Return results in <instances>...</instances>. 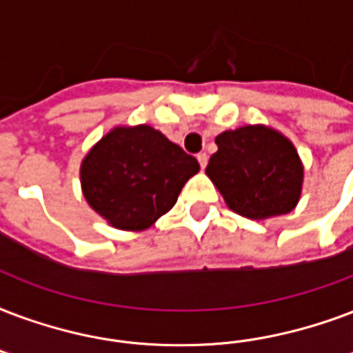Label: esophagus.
<instances>
[{
	"instance_id": "34e87169",
	"label": "esophagus",
	"mask_w": 353,
	"mask_h": 353,
	"mask_svg": "<svg viewBox=\"0 0 353 353\" xmlns=\"http://www.w3.org/2000/svg\"><path fill=\"white\" fill-rule=\"evenodd\" d=\"M196 159H198V163H200V166L201 168H205L207 166V153H198V155H196Z\"/></svg>"
}]
</instances>
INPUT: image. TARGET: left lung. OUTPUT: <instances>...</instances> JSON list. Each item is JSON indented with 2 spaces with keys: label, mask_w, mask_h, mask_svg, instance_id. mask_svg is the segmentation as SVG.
Masks as SVG:
<instances>
[{
  "label": "left lung",
  "mask_w": 353,
  "mask_h": 353,
  "mask_svg": "<svg viewBox=\"0 0 353 353\" xmlns=\"http://www.w3.org/2000/svg\"><path fill=\"white\" fill-rule=\"evenodd\" d=\"M205 174L231 211L252 220L287 214L302 194L303 166L292 142L266 125H244L216 139Z\"/></svg>",
  "instance_id": "left-lung-1"
}]
</instances>
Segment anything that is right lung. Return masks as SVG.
I'll return each mask as SVG.
<instances>
[{
	"mask_svg": "<svg viewBox=\"0 0 353 353\" xmlns=\"http://www.w3.org/2000/svg\"><path fill=\"white\" fill-rule=\"evenodd\" d=\"M192 155L152 125L114 128L81 163L88 205L112 228L148 230L176 205L183 185L198 174Z\"/></svg>",
	"mask_w": 353,
	"mask_h": 353,
	"instance_id": "add662e5",
	"label": "right lung"
}]
</instances>
